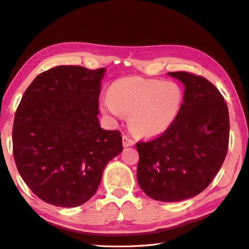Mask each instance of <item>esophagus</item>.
I'll use <instances>...</instances> for the list:
<instances>
[{
  "label": "esophagus",
  "instance_id": "esophagus-1",
  "mask_svg": "<svg viewBox=\"0 0 249 249\" xmlns=\"http://www.w3.org/2000/svg\"><path fill=\"white\" fill-rule=\"evenodd\" d=\"M122 141H123V146H124V147H127V146L135 145V141H133L132 138L130 136H128V135H123Z\"/></svg>",
  "mask_w": 249,
  "mask_h": 249
}]
</instances>
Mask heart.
Returning <instances> with one entry per match:
<instances>
[{"mask_svg":"<svg viewBox=\"0 0 249 249\" xmlns=\"http://www.w3.org/2000/svg\"><path fill=\"white\" fill-rule=\"evenodd\" d=\"M183 99L182 88L175 82L125 76L112 83L102 107L114 118L129 113L133 131L142 137H156L173 125Z\"/></svg>","mask_w":249,"mask_h":249,"instance_id":"obj_1","label":"heart"}]
</instances>
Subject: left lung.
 I'll list each match as a JSON object with an SVG mask.
<instances>
[{
  "label": "left lung",
  "instance_id": "1",
  "mask_svg": "<svg viewBox=\"0 0 249 249\" xmlns=\"http://www.w3.org/2000/svg\"><path fill=\"white\" fill-rule=\"evenodd\" d=\"M184 86L179 116L161 136L138 142L137 179L154 200L179 202L201 194L228 149V108L213 83L187 71L168 72Z\"/></svg>",
  "mask_w": 249,
  "mask_h": 249
}]
</instances>
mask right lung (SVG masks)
Wrapping results in <instances>:
<instances>
[{"label": "right lung", "mask_w": 249, "mask_h": 249, "mask_svg": "<svg viewBox=\"0 0 249 249\" xmlns=\"http://www.w3.org/2000/svg\"><path fill=\"white\" fill-rule=\"evenodd\" d=\"M105 71L53 67L36 76L18 106L12 128L17 168L31 191L52 205L87 202L107 163L123 150L121 132L99 123Z\"/></svg>", "instance_id": "1"}]
</instances>
